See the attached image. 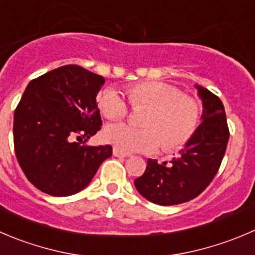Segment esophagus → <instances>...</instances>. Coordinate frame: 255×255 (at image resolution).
Masks as SVG:
<instances>
[{
  "mask_svg": "<svg viewBox=\"0 0 255 255\" xmlns=\"http://www.w3.org/2000/svg\"><path fill=\"white\" fill-rule=\"evenodd\" d=\"M113 154L115 155V156H118V157H126V156H129V154H126V152H123V151H120V150H119V149H116V147H114V150H113Z\"/></svg>",
  "mask_w": 255,
  "mask_h": 255,
  "instance_id": "esophagus-1",
  "label": "esophagus"
}]
</instances>
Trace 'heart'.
Returning a JSON list of instances; mask_svg holds the SVG:
<instances>
[{
    "mask_svg": "<svg viewBox=\"0 0 255 255\" xmlns=\"http://www.w3.org/2000/svg\"><path fill=\"white\" fill-rule=\"evenodd\" d=\"M128 95L134 109H147L142 129L125 124H114L104 131L108 142L123 152H151L161 145L166 151L185 146L196 132L202 108L196 99L183 95L179 87L160 81L131 85ZM99 109L109 120H121L129 113L118 90L105 89L98 96Z\"/></svg>",
    "mask_w": 255,
    "mask_h": 255,
    "instance_id": "b5f03b06",
    "label": "heart"
}]
</instances>
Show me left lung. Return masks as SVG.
Listing matches in <instances>:
<instances>
[{"label": "left lung", "mask_w": 255, "mask_h": 255, "mask_svg": "<svg viewBox=\"0 0 255 255\" xmlns=\"http://www.w3.org/2000/svg\"><path fill=\"white\" fill-rule=\"evenodd\" d=\"M198 87L203 100V123L190 141L171 161L147 159L145 173L135 188L149 202L175 205L196 198L208 188L220 168L229 140L224 105L208 89Z\"/></svg>", "instance_id": "left-lung-1"}]
</instances>
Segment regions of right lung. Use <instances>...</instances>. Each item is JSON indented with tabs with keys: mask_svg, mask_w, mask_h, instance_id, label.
<instances>
[{
	"mask_svg": "<svg viewBox=\"0 0 255 255\" xmlns=\"http://www.w3.org/2000/svg\"><path fill=\"white\" fill-rule=\"evenodd\" d=\"M105 79L66 65L30 81L13 115V145L26 178L53 196L79 193L113 155L110 145L90 146L101 129L96 95Z\"/></svg>",
	"mask_w": 255,
	"mask_h": 255,
	"instance_id": "obj_1",
	"label": "right lung"
}]
</instances>
